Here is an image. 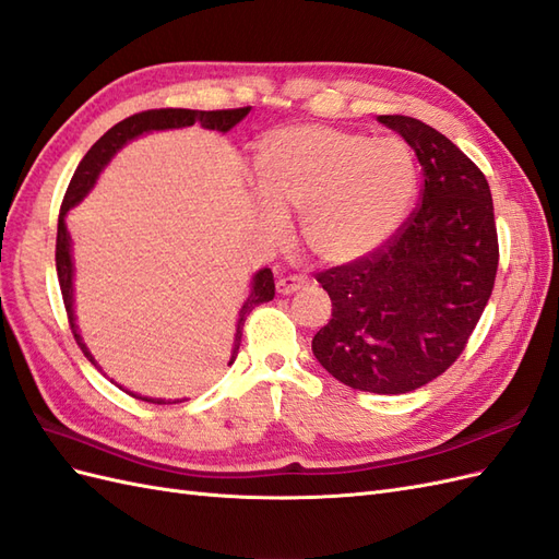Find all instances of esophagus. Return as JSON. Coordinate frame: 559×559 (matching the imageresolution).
<instances>
[{
    "mask_svg": "<svg viewBox=\"0 0 559 559\" xmlns=\"http://www.w3.org/2000/svg\"><path fill=\"white\" fill-rule=\"evenodd\" d=\"M307 283H309V281H307L305 276L290 274V276H283V278L276 283V288H278L281 295H290V293H295V290L307 288Z\"/></svg>",
    "mask_w": 559,
    "mask_h": 559,
    "instance_id": "1",
    "label": "esophagus"
}]
</instances>
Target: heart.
I'll return each instance as SVG.
<instances>
[{
    "mask_svg": "<svg viewBox=\"0 0 559 559\" xmlns=\"http://www.w3.org/2000/svg\"><path fill=\"white\" fill-rule=\"evenodd\" d=\"M257 177L271 231H283L281 212L302 214L307 248L333 264L382 248L406 222L418 191V163L406 141L333 127L266 134Z\"/></svg>",
    "mask_w": 559,
    "mask_h": 559,
    "instance_id": "obj_1",
    "label": "heart"
}]
</instances>
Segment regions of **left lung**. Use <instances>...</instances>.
I'll list each match as a JSON object with an SVG mask.
<instances>
[{"label":"left lung","mask_w":559,"mask_h":559,"mask_svg":"<svg viewBox=\"0 0 559 559\" xmlns=\"http://www.w3.org/2000/svg\"><path fill=\"white\" fill-rule=\"evenodd\" d=\"M416 151L418 207L382 248L319 271L333 319L311 349L335 380L373 394H406L463 354L489 302L498 234L489 181L435 127L380 116Z\"/></svg>","instance_id":"obj_1"}]
</instances>
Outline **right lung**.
Returning <instances> with one entry per match:
<instances>
[{"label":"right lung","mask_w":559,"mask_h":559,"mask_svg":"<svg viewBox=\"0 0 559 559\" xmlns=\"http://www.w3.org/2000/svg\"><path fill=\"white\" fill-rule=\"evenodd\" d=\"M250 112V106L246 108H231V110H189V108H155V110H143L136 112V116L124 118L122 122H118L116 127L98 139L94 146L87 151V155L82 157L73 179L68 183V191L63 195L61 203V212H59V234H56V274H59V285H61V295H63V305L68 311V323L70 331H73V337L80 345V349L84 352V356L96 366L92 352L84 345L78 323H75V309H73V257H70V234L66 228V217L68 212L73 210L80 200L90 193L92 186L96 183L102 169L110 163V157L116 155L127 141H132L146 132H155V130H179V127H191V124H200L205 130H217V132H228L231 127H236L242 118ZM276 295V285H274V274L271 269H260L252 276V293L242 305L240 313H238V325H236V340H234V354H231V366L236 361V354L240 347V337H242V325H246L248 313L262 302H269ZM132 394V392H127ZM134 399H141V402L148 404H165V399H148V396H139L132 394ZM179 402V399H177ZM175 402V404H177Z\"/></svg>","instance_id":"obj_1"}]
</instances>
